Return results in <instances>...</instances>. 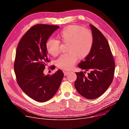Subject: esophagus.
<instances>
[{"mask_svg": "<svg viewBox=\"0 0 129 129\" xmlns=\"http://www.w3.org/2000/svg\"><path fill=\"white\" fill-rule=\"evenodd\" d=\"M70 72H68V71H63V73H64V75H67L68 74H69Z\"/></svg>", "mask_w": 129, "mask_h": 129, "instance_id": "1", "label": "esophagus"}]
</instances>
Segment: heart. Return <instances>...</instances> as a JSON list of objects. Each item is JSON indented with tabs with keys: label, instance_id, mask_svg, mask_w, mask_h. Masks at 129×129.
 <instances>
[{
	"label": "heart",
	"instance_id": "heart-1",
	"mask_svg": "<svg viewBox=\"0 0 129 129\" xmlns=\"http://www.w3.org/2000/svg\"><path fill=\"white\" fill-rule=\"evenodd\" d=\"M58 40L50 39L46 44L47 52L53 56L60 52L59 42L68 43L67 51L70 53L61 55L55 61L57 67L63 70H71L76 62L77 57L83 59L92 49L93 37L91 32L78 25L66 27L57 34Z\"/></svg>",
	"mask_w": 129,
	"mask_h": 129
}]
</instances>
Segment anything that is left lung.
<instances>
[{
    "mask_svg": "<svg viewBox=\"0 0 129 129\" xmlns=\"http://www.w3.org/2000/svg\"><path fill=\"white\" fill-rule=\"evenodd\" d=\"M93 37L91 52L78 67L90 71L85 76L83 72L75 73V89L83 97L93 99L102 95L110 85L114 75L115 61L108 42L103 34L90 25Z\"/></svg>",
    "mask_w": 129,
    "mask_h": 129,
    "instance_id": "1",
    "label": "left lung"
}]
</instances>
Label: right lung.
Masks as SVG:
<instances>
[{
	"instance_id": "right-lung-1",
	"label": "right lung",
	"mask_w": 129,
	"mask_h": 129,
	"mask_svg": "<svg viewBox=\"0 0 129 129\" xmlns=\"http://www.w3.org/2000/svg\"><path fill=\"white\" fill-rule=\"evenodd\" d=\"M59 27L35 25L24 35L17 48L14 69L17 83L26 95L38 102L47 101L54 96L64 75L60 70L52 75L43 73L50 61L47 41Z\"/></svg>"
}]
</instances>
